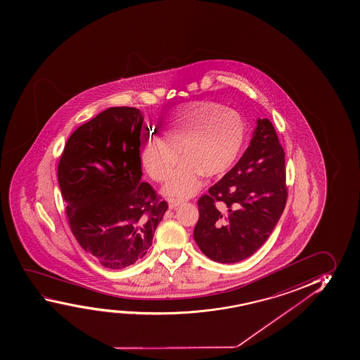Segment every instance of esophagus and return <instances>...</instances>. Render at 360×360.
Instances as JSON below:
<instances>
[{"label":"esophagus","instance_id":"obj_1","mask_svg":"<svg viewBox=\"0 0 360 360\" xmlns=\"http://www.w3.org/2000/svg\"><path fill=\"white\" fill-rule=\"evenodd\" d=\"M181 204H183L181 200L172 199L169 201V207L170 209H176L177 206H180Z\"/></svg>","mask_w":360,"mask_h":360}]
</instances>
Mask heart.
Returning <instances> with one entry per match:
<instances>
[{
  "mask_svg": "<svg viewBox=\"0 0 360 360\" xmlns=\"http://www.w3.org/2000/svg\"><path fill=\"white\" fill-rule=\"evenodd\" d=\"M241 115L220 103L202 99L185 103L167 114L164 139L145 145L141 161L158 183L167 181L179 162H185L165 188L169 195L186 198L199 188L202 175L221 176L235 165L246 144Z\"/></svg>",
  "mask_w": 360,
  "mask_h": 360,
  "instance_id": "heart-1",
  "label": "heart"
}]
</instances>
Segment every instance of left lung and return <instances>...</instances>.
<instances>
[{
  "label": "left lung",
  "instance_id": "8db88e82",
  "mask_svg": "<svg viewBox=\"0 0 360 360\" xmlns=\"http://www.w3.org/2000/svg\"><path fill=\"white\" fill-rule=\"evenodd\" d=\"M287 196L285 150L274 124L258 119L241 159L198 201L193 238L216 262H240L269 238Z\"/></svg>",
  "mask_w": 360,
  "mask_h": 360
}]
</instances>
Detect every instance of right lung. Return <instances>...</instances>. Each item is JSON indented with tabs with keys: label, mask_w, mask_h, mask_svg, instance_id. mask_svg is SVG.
I'll use <instances>...</instances> for the list:
<instances>
[{
	"label": "right lung",
	"mask_w": 360,
	"mask_h": 360,
	"mask_svg": "<svg viewBox=\"0 0 360 360\" xmlns=\"http://www.w3.org/2000/svg\"><path fill=\"white\" fill-rule=\"evenodd\" d=\"M143 122L136 108H108L72 133L59 159L70 231L107 269H124L144 257L169 207L140 180Z\"/></svg>",
	"instance_id": "1"
}]
</instances>
